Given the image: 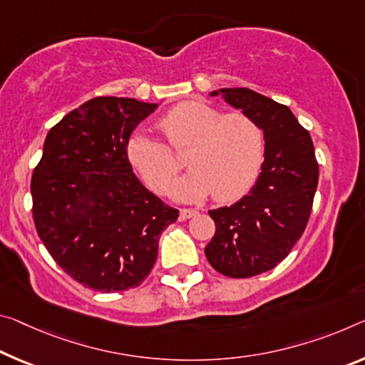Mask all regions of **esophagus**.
<instances>
[{"mask_svg":"<svg viewBox=\"0 0 365 365\" xmlns=\"http://www.w3.org/2000/svg\"><path fill=\"white\" fill-rule=\"evenodd\" d=\"M196 214H198V211L196 210H192V207H183V210H180V219L182 221H185V219L193 217V216H196Z\"/></svg>","mask_w":365,"mask_h":365,"instance_id":"obj_1","label":"esophagus"}]
</instances>
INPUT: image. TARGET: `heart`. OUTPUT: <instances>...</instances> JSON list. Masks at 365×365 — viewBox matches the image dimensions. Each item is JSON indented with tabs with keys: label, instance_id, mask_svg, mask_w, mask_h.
<instances>
[{
	"label": "heart",
	"instance_id": "1",
	"mask_svg": "<svg viewBox=\"0 0 365 365\" xmlns=\"http://www.w3.org/2000/svg\"><path fill=\"white\" fill-rule=\"evenodd\" d=\"M165 143L136 133L126 143V158L154 192L164 193L178 170L170 151L184 150L192 169L170 187L178 201L203 200L212 193L217 201L239 198L255 183L264 159V135L245 113L224 115L205 102L178 103L159 120Z\"/></svg>",
	"mask_w": 365,
	"mask_h": 365
}]
</instances>
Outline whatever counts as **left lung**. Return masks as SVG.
Wrapping results in <instances>:
<instances>
[{"instance_id":"obj_1","label":"left lung","mask_w":365,"mask_h":365,"mask_svg":"<svg viewBox=\"0 0 365 365\" xmlns=\"http://www.w3.org/2000/svg\"><path fill=\"white\" fill-rule=\"evenodd\" d=\"M259 125L264 162L250 193L211 210L216 234L206 245L210 264L229 277H250L284 259L307 227L318 185L309 131L289 107L247 88L212 91Z\"/></svg>"}]
</instances>
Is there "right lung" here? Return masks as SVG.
<instances>
[{"label": "right lung", "instance_id": "1", "mask_svg": "<svg viewBox=\"0 0 365 365\" xmlns=\"http://www.w3.org/2000/svg\"><path fill=\"white\" fill-rule=\"evenodd\" d=\"M158 103L96 97L48 131L32 173V214L51 258L79 284L103 292L140 286L159 239L177 221L138 180L126 158L133 130Z\"/></svg>", "mask_w": 365, "mask_h": 365}]
</instances>
